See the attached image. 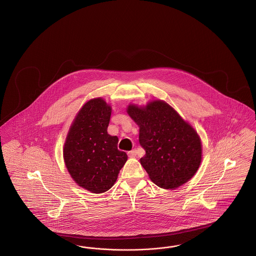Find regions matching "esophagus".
<instances>
[{
  "label": "esophagus",
  "instance_id": "esophagus-1",
  "mask_svg": "<svg viewBox=\"0 0 256 256\" xmlns=\"http://www.w3.org/2000/svg\"><path fill=\"white\" fill-rule=\"evenodd\" d=\"M128 155L130 157H132H132H135V156L137 155V152H136V150H130V152H128Z\"/></svg>",
  "mask_w": 256,
  "mask_h": 256
}]
</instances>
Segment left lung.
I'll return each instance as SVG.
<instances>
[{
    "label": "left lung",
    "instance_id": "left-lung-1",
    "mask_svg": "<svg viewBox=\"0 0 256 256\" xmlns=\"http://www.w3.org/2000/svg\"><path fill=\"white\" fill-rule=\"evenodd\" d=\"M126 112L140 128L139 142L146 150L140 162L154 184L174 190L192 179L202 159L194 128L164 101L130 104Z\"/></svg>",
    "mask_w": 256,
    "mask_h": 256
}]
</instances>
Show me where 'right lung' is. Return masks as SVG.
<instances>
[{
	"mask_svg": "<svg viewBox=\"0 0 256 256\" xmlns=\"http://www.w3.org/2000/svg\"><path fill=\"white\" fill-rule=\"evenodd\" d=\"M112 108L102 100H90L74 119L64 146L66 166L73 180L92 194L108 190L128 160L118 150V137L108 133Z\"/></svg>",
	"mask_w": 256,
	"mask_h": 256,
	"instance_id": "add662e5",
	"label": "right lung"
}]
</instances>
